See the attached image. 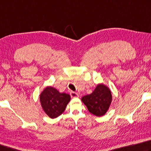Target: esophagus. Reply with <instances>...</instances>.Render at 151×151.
I'll use <instances>...</instances> for the list:
<instances>
[{
    "instance_id": "1",
    "label": "esophagus",
    "mask_w": 151,
    "mask_h": 151,
    "mask_svg": "<svg viewBox=\"0 0 151 151\" xmlns=\"http://www.w3.org/2000/svg\"><path fill=\"white\" fill-rule=\"evenodd\" d=\"M70 96L73 97V98H76V97L78 96V94H77V93L75 92H73V91H70Z\"/></svg>"
}]
</instances>
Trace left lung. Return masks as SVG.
Listing matches in <instances>:
<instances>
[{
	"label": "left lung",
	"instance_id": "obj_1",
	"mask_svg": "<svg viewBox=\"0 0 151 151\" xmlns=\"http://www.w3.org/2000/svg\"><path fill=\"white\" fill-rule=\"evenodd\" d=\"M112 100L111 91L102 84H98L92 94L84 96L82 101L88 110L96 116H102L108 111Z\"/></svg>",
	"mask_w": 151,
	"mask_h": 151
}]
</instances>
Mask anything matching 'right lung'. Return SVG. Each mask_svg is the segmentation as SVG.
I'll return each instance as SVG.
<instances>
[{"label":"right lung","mask_w":151,"mask_h":151,"mask_svg":"<svg viewBox=\"0 0 151 151\" xmlns=\"http://www.w3.org/2000/svg\"><path fill=\"white\" fill-rule=\"evenodd\" d=\"M70 96L66 93H60L51 86H47L40 95L43 109L51 118H55L65 111Z\"/></svg>","instance_id":"obj_1"}]
</instances>
